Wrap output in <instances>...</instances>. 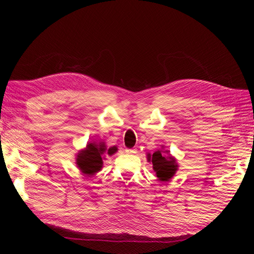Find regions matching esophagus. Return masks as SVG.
Returning <instances> with one entry per match:
<instances>
[{"label": "esophagus", "instance_id": "obj_1", "mask_svg": "<svg viewBox=\"0 0 254 254\" xmlns=\"http://www.w3.org/2000/svg\"><path fill=\"white\" fill-rule=\"evenodd\" d=\"M136 150H137L136 148H127V149H126V152H127V153H135Z\"/></svg>", "mask_w": 254, "mask_h": 254}]
</instances>
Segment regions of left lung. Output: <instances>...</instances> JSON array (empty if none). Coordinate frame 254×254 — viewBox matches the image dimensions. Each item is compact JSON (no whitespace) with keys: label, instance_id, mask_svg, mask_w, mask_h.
<instances>
[{"label":"left lung","instance_id":"8db88e82","mask_svg":"<svg viewBox=\"0 0 254 254\" xmlns=\"http://www.w3.org/2000/svg\"><path fill=\"white\" fill-rule=\"evenodd\" d=\"M147 160L152 163L153 171L160 181H170L178 170L176 159L170 155L168 150H157L152 155L148 153Z\"/></svg>","mask_w":254,"mask_h":254}]
</instances>
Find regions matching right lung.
Instances as JSON below:
<instances>
[{"instance_id":"1","label":"right lung","mask_w":254,"mask_h":254,"mask_svg":"<svg viewBox=\"0 0 254 254\" xmlns=\"http://www.w3.org/2000/svg\"><path fill=\"white\" fill-rule=\"evenodd\" d=\"M117 151L118 148L115 146L107 149L104 142L89 143L86 148L78 152L77 158H76V164L82 174L93 176L102 170L104 153L107 152L111 156Z\"/></svg>"}]
</instances>
